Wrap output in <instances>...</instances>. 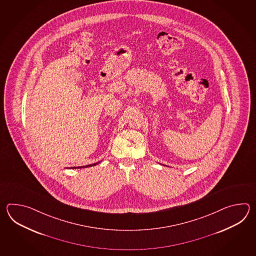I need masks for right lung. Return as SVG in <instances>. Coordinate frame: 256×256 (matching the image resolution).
Wrapping results in <instances>:
<instances>
[{"mask_svg": "<svg viewBox=\"0 0 256 256\" xmlns=\"http://www.w3.org/2000/svg\"><path fill=\"white\" fill-rule=\"evenodd\" d=\"M100 163V162H98ZM98 163H95V164H88V166H74V168H70L72 169H76V168H90V166H96L97 164Z\"/></svg>", "mask_w": 256, "mask_h": 256, "instance_id": "right-lung-1", "label": "right lung"}]
</instances>
